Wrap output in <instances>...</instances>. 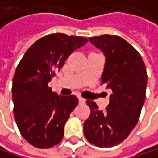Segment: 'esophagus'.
I'll return each mask as SVG.
<instances>
[{"label": "esophagus", "instance_id": "1", "mask_svg": "<svg viewBox=\"0 0 158 158\" xmlns=\"http://www.w3.org/2000/svg\"><path fill=\"white\" fill-rule=\"evenodd\" d=\"M79 102L80 104H83V103H85L86 102V101L83 99V98H81V97H79Z\"/></svg>", "mask_w": 158, "mask_h": 158}]
</instances>
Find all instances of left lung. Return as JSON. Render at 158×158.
<instances>
[{"mask_svg":"<svg viewBox=\"0 0 158 158\" xmlns=\"http://www.w3.org/2000/svg\"><path fill=\"white\" fill-rule=\"evenodd\" d=\"M89 40L105 56L102 84L112 92L103 111L94 102H86L90 115L83 131L90 143L111 147L126 139L139 120L145 100L146 69L140 54L120 36L104 35Z\"/></svg>","mask_w":158,"mask_h":158,"instance_id":"obj_1","label":"left lung"}]
</instances>
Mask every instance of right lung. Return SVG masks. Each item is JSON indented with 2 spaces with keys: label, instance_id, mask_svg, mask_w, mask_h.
Instances as JSON below:
<instances>
[{
  "label": "right lung",
  "instance_id": "right-lung-1",
  "mask_svg": "<svg viewBox=\"0 0 158 158\" xmlns=\"http://www.w3.org/2000/svg\"><path fill=\"white\" fill-rule=\"evenodd\" d=\"M87 42L81 36L48 35L29 48L18 64L12 89L15 118L21 135L32 145L49 148L61 142L79 99L57 95L48 82L69 55Z\"/></svg>",
  "mask_w": 158,
  "mask_h": 158
}]
</instances>
